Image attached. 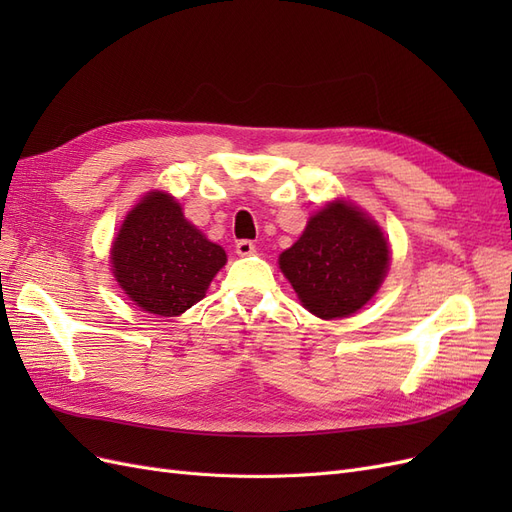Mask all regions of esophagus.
I'll use <instances>...</instances> for the list:
<instances>
[{
	"mask_svg": "<svg viewBox=\"0 0 512 512\" xmlns=\"http://www.w3.org/2000/svg\"><path fill=\"white\" fill-rule=\"evenodd\" d=\"M235 252H237L239 256H252V254L256 252V245H254L252 241L243 239V241H237V245H235Z\"/></svg>",
	"mask_w": 512,
	"mask_h": 512,
	"instance_id": "esophagus-1",
	"label": "esophagus"
}]
</instances>
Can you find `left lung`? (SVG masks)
<instances>
[{
  "label": "left lung",
  "mask_w": 512,
  "mask_h": 512,
  "mask_svg": "<svg viewBox=\"0 0 512 512\" xmlns=\"http://www.w3.org/2000/svg\"><path fill=\"white\" fill-rule=\"evenodd\" d=\"M389 262L382 228L342 198L318 209L297 243L280 254L299 301L322 320L359 312L378 292Z\"/></svg>",
  "instance_id": "8db88e82"
}]
</instances>
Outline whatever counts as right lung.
I'll use <instances>...</instances> for the list:
<instances>
[{
	"mask_svg": "<svg viewBox=\"0 0 512 512\" xmlns=\"http://www.w3.org/2000/svg\"><path fill=\"white\" fill-rule=\"evenodd\" d=\"M226 252L185 220L168 192L153 190L128 211L111 245L119 288L143 312L173 318L196 305Z\"/></svg>",
	"mask_w": 512,
	"mask_h": 512,
	"instance_id": "obj_1",
	"label": "right lung"
}]
</instances>
